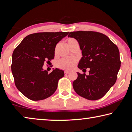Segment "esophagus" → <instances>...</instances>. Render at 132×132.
<instances>
[{"mask_svg": "<svg viewBox=\"0 0 132 132\" xmlns=\"http://www.w3.org/2000/svg\"><path fill=\"white\" fill-rule=\"evenodd\" d=\"M69 73H70V72H69V71H64V74L65 75H68Z\"/></svg>", "mask_w": 132, "mask_h": 132, "instance_id": "1", "label": "esophagus"}]
</instances>
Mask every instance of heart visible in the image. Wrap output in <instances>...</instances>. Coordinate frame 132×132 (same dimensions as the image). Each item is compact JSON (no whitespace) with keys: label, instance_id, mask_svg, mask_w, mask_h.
Listing matches in <instances>:
<instances>
[{"label":"heart","instance_id":"heart-1","mask_svg":"<svg viewBox=\"0 0 132 132\" xmlns=\"http://www.w3.org/2000/svg\"><path fill=\"white\" fill-rule=\"evenodd\" d=\"M73 39H70L68 41L73 40ZM77 63V60L74 58H64L57 62V67L62 70H70L74 67Z\"/></svg>","mask_w":132,"mask_h":132}]
</instances>
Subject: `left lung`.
<instances>
[{"label": "left lung", "mask_w": 132, "mask_h": 132, "mask_svg": "<svg viewBox=\"0 0 132 132\" xmlns=\"http://www.w3.org/2000/svg\"><path fill=\"white\" fill-rule=\"evenodd\" d=\"M68 37L78 41L82 57L80 70L89 68V75L77 72L73 87L78 95L90 100H98L107 93L117 80L121 67L119 51L105 35L93 31L71 32Z\"/></svg>", "instance_id": "8db88e82"}]
</instances>
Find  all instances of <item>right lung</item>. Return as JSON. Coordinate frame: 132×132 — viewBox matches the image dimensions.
Returning <instances> with one entry per match:
<instances>
[{"label": "right lung", "mask_w": 132, "mask_h": 132, "mask_svg": "<svg viewBox=\"0 0 132 132\" xmlns=\"http://www.w3.org/2000/svg\"><path fill=\"white\" fill-rule=\"evenodd\" d=\"M69 32H40L23 39L13 53L11 72L15 86L31 100H44L52 95L64 71L54 69L48 73L43 69L46 60L54 58L55 46Z\"/></svg>", "instance_id": "add662e5"}]
</instances>
